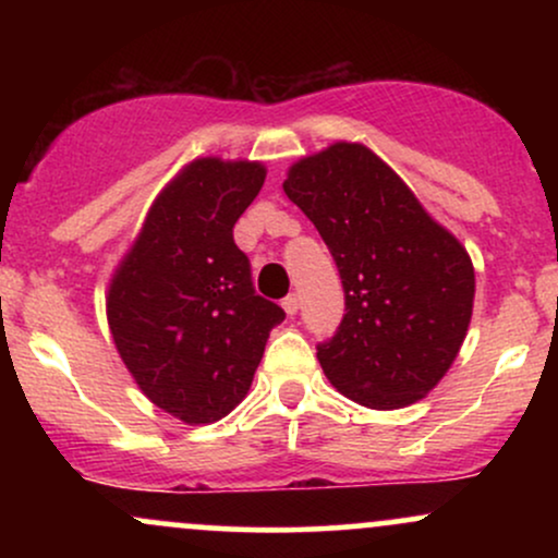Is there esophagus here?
Here are the masks:
<instances>
[{
  "label": "esophagus",
  "instance_id": "34e87169",
  "mask_svg": "<svg viewBox=\"0 0 558 558\" xmlns=\"http://www.w3.org/2000/svg\"><path fill=\"white\" fill-rule=\"evenodd\" d=\"M280 304H283V310H286V315H296V312H299V296H296V293H288V296L283 299V301H280Z\"/></svg>",
  "mask_w": 558,
  "mask_h": 558
}]
</instances>
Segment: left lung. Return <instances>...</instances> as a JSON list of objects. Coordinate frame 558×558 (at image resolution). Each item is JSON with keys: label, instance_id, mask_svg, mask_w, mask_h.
<instances>
[{"label": "left lung", "instance_id": "1", "mask_svg": "<svg viewBox=\"0 0 558 558\" xmlns=\"http://www.w3.org/2000/svg\"><path fill=\"white\" fill-rule=\"evenodd\" d=\"M283 191L341 275L345 315L317 343L328 380L369 409L422 399L457 360L472 317L475 270L462 243L362 144L301 159Z\"/></svg>", "mask_w": 558, "mask_h": 558}]
</instances>
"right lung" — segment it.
<instances>
[{
    "label": "right lung",
    "instance_id": "obj_1",
    "mask_svg": "<svg viewBox=\"0 0 558 558\" xmlns=\"http://www.w3.org/2000/svg\"><path fill=\"white\" fill-rule=\"evenodd\" d=\"M265 183L257 162L196 159L151 204L114 272L107 319L151 403L189 425L226 417L246 396L286 312L254 291L233 226Z\"/></svg>",
    "mask_w": 558,
    "mask_h": 558
}]
</instances>
